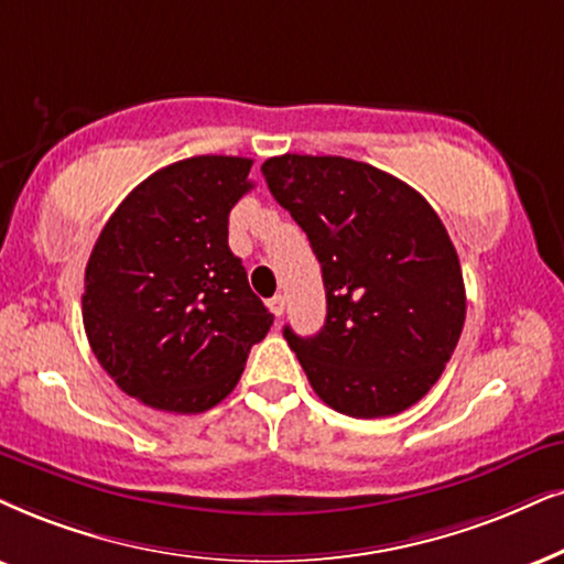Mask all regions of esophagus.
<instances>
[{
    "instance_id": "1",
    "label": "esophagus",
    "mask_w": 564,
    "mask_h": 564,
    "mask_svg": "<svg viewBox=\"0 0 564 564\" xmlns=\"http://www.w3.org/2000/svg\"><path fill=\"white\" fill-rule=\"evenodd\" d=\"M268 306H270V312H273L275 317H281L283 312H286V299H283L281 294H275V296L268 302Z\"/></svg>"
}]
</instances>
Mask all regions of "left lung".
<instances>
[{
	"instance_id": "left-lung-1",
	"label": "left lung",
	"mask_w": 564,
	"mask_h": 564,
	"mask_svg": "<svg viewBox=\"0 0 564 564\" xmlns=\"http://www.w3.org/2000/svg\"><path fill=\"white\" fill-rule=\"evenodd\" d=\"M262 174L323 268V330L283 327L312 390L356 419L422 401L466 319L458 252L437 213L405 182L340 155H275Z\"/></svg>"
}]
</instances>
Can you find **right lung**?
Returning a JSON list of instances; mask_svg holds the SVG:
<instances>
[{"label":"right lung","instance_id":"obj_1","mask_svg":"<svg viewBox=\"0 0 564 564\" xmlns=\"http://www.w3.org/2000/svg\"><path fill=\"white\" fill-rule=\"evenodd\" d=\"M252 159L195 155L155 171L106 220L85 268L88 344L127 395L159 411L224 401L273 315L229 249Z\"/></svg>","mask_w":564,"mask_h":564}]
</instances>
